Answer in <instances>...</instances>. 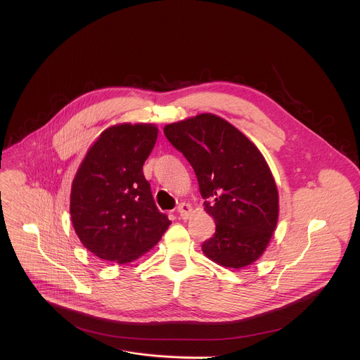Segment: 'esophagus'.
Returning <instances> with one entry per match:
<instances>
[{
	"label": "esophagus",
	"instance_id": "obj_1",
	"mask_svg": "<svg viewBox=\"0 0 360 360\" xmlns=\"http://www.w3.org/2000/svg\"><path fill=\"white\" fill-rule=\"evenodd\" d=\"M192 207L189 203H181L179 207H178V214H179V217L182 218V219H188L189 217H191V214H192Z\"/></svg>",
	"mask_w": 360,
	"mask_h": 360
}]
</instances>
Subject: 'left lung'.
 <instances>
[{"label":"left lung","mask_w":360,"mask_h":360,"mask_svg":"<svg viewBox=\"0 0 360 360\" xmlns=\"http://www.w3.org/2000/svg\"><path fill=\"white\" fill-rule=\"evenodd\" d=\"M164 132L192 165L205 211L217 225L202 243L205 256L233 269L258 261L279 217L276 182L258 146L214 114L168 124Z\"/></svg>","instance_id":"left-lung-1"}]
</instances>
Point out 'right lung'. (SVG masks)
Returning a JSON list of instances; mask_svg holds the SVG:
<instances>
[{
  "label": "right lung",
  "mask_w": 360,
  "mask_h": 360,
  "mask_svg": "<svg viewBox=\"0 0 360 360\" xmlns=\"http://www.w3.org/2000/svg\"><path fill=\"white\" fill-rule=\"evenodd\" d=\"M158 138L153 124H117L88 149L71 186L70 214L81 243L120 265L155 246L171 225L153 202L142 165Z\"/></svg>",
  "instance_id": "1"
}]
</instances>
